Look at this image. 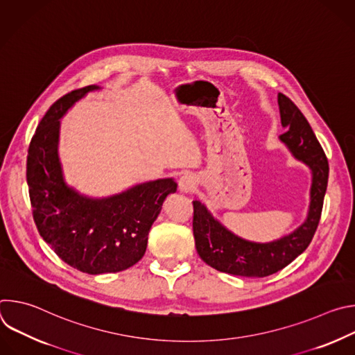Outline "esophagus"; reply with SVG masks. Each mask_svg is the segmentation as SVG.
<instances>
[{"label": "esophagus", "mask_w": 355, "mask_h": 355, "mask_svg": "<svg viewBox=\"0 0 355 355\" xmlns=\"http://www.w3.org/2000/svg\"><path fill=\"white\" fill-rule=\"evenodd\" d=\"M196 182L198 180L193 174H184L178 181V189L184 193H188L196 187Z\"/></svg>", "instance_id": "esophagus-1"}]
</instances>
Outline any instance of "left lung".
Returning <instances> with one entry per match:
<instances>
[{
	"label": "left lung",
	"instance_id": "left-lung-1",
	"mask_svg": "<svg viewBox=\"0 0 355 355\" xmlns=\"http://www.w3.org/2000/svg\"><path fill=\"white\" fill-rule=\"evenodd\" d=\"M281 125L286 130L279 140L293 159L312 173L311 202L305 222L272 241H250L222 225L208 208L193 200V237L199 257L212 268L239 277L261 278L278 272L308 248L318 229L327 189L329 163L309 122L284 94H278Z\"/></svg>",
	"mask_w": 355,
	"mask_h": 355
}]
</instances>
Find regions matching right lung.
I'll return each mask as SVG.
<instances>
[{"label":"right lung","mask_w":355,"mask_h":355,"mask_svg":"<svg viewBox=\"0 0 355 355\" xmlns=\"http://www.w3.org/2000/svg\"><path fill=\"white\" fill-rule=\"evenodd\" d=\"M98 89V85L76 89L50 107L31 140L26 162L39 234L64 263L92 275L135 266L144 256L150 227L164 199L177 191L174 178H160L92 198L66 182L59 159L60 119L78 99Z\"/></svg>","instance_id":"obj_1"}]
</instances>
